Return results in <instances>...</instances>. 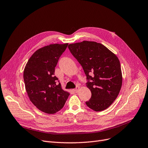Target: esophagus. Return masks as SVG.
Wrapping results in <instances>:
<instances>
[{
  "mask_svg": "<svg viewBox=\"0 0 148 148\" xmlns=\"http://www.w3.org/2000/svg\"><path fill=\"white\" fill-rule=\"evenodd\" d=\"M79 87H76V88H75V89H74V91L75 92H76V93H77V92H78V91H79Z\"/></svg>",
  "mask_w": 148,
  "mask_h": 148,
  "instance_id": "1",
  "label": "esophagus"
}]
</instances>
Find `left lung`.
Here are the masks:
<instances>
[{
    "instance_id": "8db88e82",
    "label": "left lung",
    "mask_w": 148,
    "mask_h": 148,
    "mask_svg": "<svg viewBox=\"0 0 148 148\" xmlns=\"http://www.w3.org/2000/svg\"><path fill=\"white\" fill-rule=\"evenodd\" d=\"M68 47L82 66L88 80L86 86L91 91V97L86 105L95 111L108 108L116 100L122 85V70L117 57L95 41H83L70 44Z\"/></svg>"
}]
</instances>
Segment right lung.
<instances>
[{
    "label": "right lung",
    "mask_w": 148,
    "mask_h": 148,
    "mask_svg": "<svg viewBox=\"0 0 148 148\" xmlns=\"http://www.w3.org/2000/svg\"><path fill=\"white\" fill-rule=\"evenodd\" d=\"M68 43L52 44L35 52L23 72L25 89L30 101L39 110L55 114L62 108L70 93L63 90L54 76L55 68Z\"/></svg>",
    "instance_id": "obj_1"
}]
</instances>
